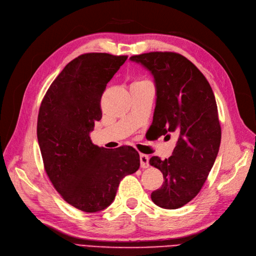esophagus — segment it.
<instances>
[{
  "mask_svg": "<svg viewBox=\"0 0 256 256\" xmlns=\"http://www.w3.org/2000/svg\"><path fill=\"white\" fill-rule=\"evenodd\" d=\"M140 162H141V168H146L150 166V157L147 156V154H140Z\"/></svg>",
  "mask_w": 256,
  "mask_h": 256,
  "instance_id": "34e87169",
  "label": "esophagus"
}]
</instances>
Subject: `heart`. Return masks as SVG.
I'll return each instance as SVG.
<instances>
[{"label":"heart","mask_w":256,"mask_h":256,"mask_svg":"<svg viewBox=\"0 0 256 256\" xmlns=\"http://www.w3.org/2000/svg\"><path fill=\"white\" fill-rule=\"evenodd\" d=\"M145 82H148V81H146V80H138V81H134V82L132 83V85H136V84H141V83H145Z\"/></svg>","instance_id":"heart-1"}]
</instances>
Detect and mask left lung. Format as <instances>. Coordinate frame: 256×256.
<instances>
[{"label":"left lung","instance_id":"8db88e82","mask_svg":"<svg viewBox=\"0 0 256 256\" xmlns=\"http://www.w3.org/2000/svg\"><path fill=\"white\" fill-rule=\"evenodd\" d=\"M130 60L154 76L157 99L152 126L159 136H178L171 157L150 160L164 180L152 200L162 208H180L202 189L219 152L221 127L214 92L196 66L178 53H143Z\"/></svg>","mask_w":256,"mask_h":256}]
</instances>
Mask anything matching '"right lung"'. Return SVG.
Instances as JSON below:
<instances>
[{
  "label": "right lung",
  "instance_id": "add662e5",
  "mask_svg": "<svg viewBox=\"0 0 256 256\" xmlns=\"http://www.w3.org/2000/svg\"><path fill=\"white\" fill-rule=\"evenodd\" d=\"M128 56L85 53L68 63L42 99L37 138L46 173L68 204L85 212L110 206L124 177L140 168L132 147L106 150L90 132L102 116L100 99Z\"/></svg>",
  "mask_w": 256,
  "mask_h": 256
}]
</instances>
